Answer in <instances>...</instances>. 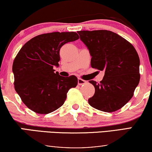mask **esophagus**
<instances>
[{
  "label": "esophagus",
  "mask_w": 152,
  "mask_h": 152,
  "mask_svg": "<svg viewBox=\"0 0 152 152\" xmlns=\"http://www.w3.org/2000/svg\"><path fill=\"white\" fill-rule=\"evenodd\" d=\"M86 81L82 80V79H81V78L78 79V85H80V86H81V85H82V84H86Z\"/></svg>",
  "instance_id": "esophagus-1"
}]
</instances>
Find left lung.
<instances>
[{
	"mask_svg": "<svg viewBox=\"0 0 152 152\" xmlns=\"http://www.w3.org/2000/svg\"><path fill=\"white\" fill-rule=\"evenodd\" d=\"M80 39L89 50L93 68L104 70L99 83L91 80L95 94L88 99L91 107L111 113L132 99L140 82V59L132 43L109 30L79 31Z\"/></svg>",
	"mask_w": 152,
	"mask_h": 152,
	"instance_id": "1",
	"label": "left lung"
}]
</instances>
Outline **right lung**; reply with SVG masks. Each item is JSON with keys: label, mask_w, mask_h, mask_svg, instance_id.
<instances>
[{"label": "right lung", "mask_w": 152, "mask_h": 152, "mask_svg": "<svg viewBox=\"0 0 152 152\" xmlns=\"http://www.w3.org/2000/svg\"><path fill=\"white\" fill-rule=\"evenodd\" d=\"M77 39L75 32L42 34L25 43L16 55L12 66L14 88L32 111L53 112L64 104L69 89L77 86V77L60 76L53 67L59 66L61 48Z\"/></svg>", "instance_id": "obj_1"}]
</instances>
